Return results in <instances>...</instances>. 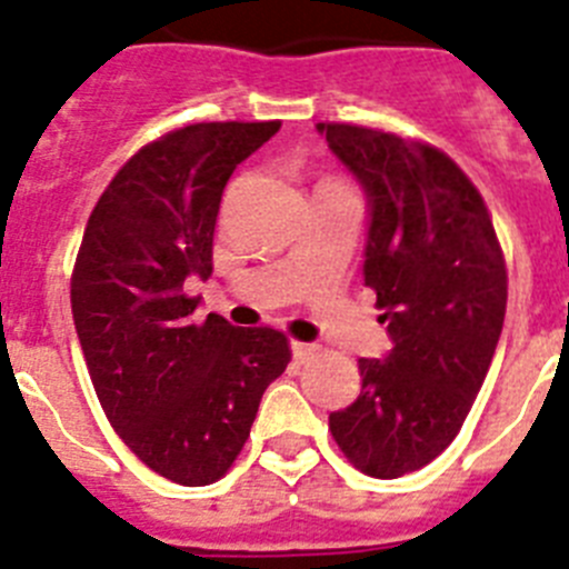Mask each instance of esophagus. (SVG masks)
Listing matches in <instances>:
<instances>
[{"instance_id":"esophagus-1","label":"esophagus","mask_w":569,"mask_h":569,"mask_svg":"<svg viewBox=\"0 0 569 569\" xmlns=\"http://www.w3.org/2000/svg\"><path fill=\"white\" fill-rule=\"evenodd\" d=\"M290 350H293L296 361H308L310 356L316 353V345H308V341H290Z\"/></svg>"}]
</instances>
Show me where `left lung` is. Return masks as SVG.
I'll return each mask as SVG.
<instances>
[{"label":"left lung","instance_id":"8db88e82","mask_svg":"<svg viewBox=\"0 0 569 569\" xmlns=\"http://www.w3.org/2000/svg\"><path fill=\"white\" fill-rule=\"evenodd\" d=\"M316 130L365 190V284L393 339L385 359H359L361 393L330 413V433L361 472L399 479L456 439L481 390L505 325V256L450 156L356 124Z\"/></svg>","mask_w":569,"mask_h":569}]
</instances>
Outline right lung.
<instances>
[{"label":"right lung","mask_w":569,"mask_h":569,"mask_svg":"<svg viewBox=\"0 0 569 569\" xmlns=\"http://www.w3.org/2000/svg\"><path fill=\"white\" fill-rule=\"evenodd\" d=\"M281 122H202L128 159L84 228L70 308L90 381L113 430L184 487L213 485L250 436L290 361L273 328H233L184 296L213 273V230L233 170Z\"/></svg>","instance_id":"1"}]
</instances>
